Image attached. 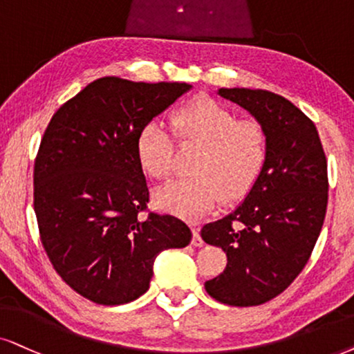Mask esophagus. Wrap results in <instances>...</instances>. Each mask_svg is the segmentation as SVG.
<instances>
[{
	"instance_id": "esophagus-1",
	"label": "esophagus",
	"mask_w": 354,
	"mask_h": 354,
	"mask_svg": "<svg viewBox=\"0 0 354 354\" xmlns=\"http://www.w3.org/2000/svg\"><path fill=\"white\" fill-rule=\"evenodd\" d=\"M191 243L194 245V247H203V245H204L203 236H201L199 229L196 225H192V240H191Z\"/></svg>"
}]
</instances>
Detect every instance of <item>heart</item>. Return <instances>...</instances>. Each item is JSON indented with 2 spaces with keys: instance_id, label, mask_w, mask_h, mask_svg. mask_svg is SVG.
Wrapping results in <instances>:
<instances>
[{
  "instance_id": "b5f03b06",
  "label": "heart",
  "mask_w": 354,
  "mask_h": 354,
  "mask_svg": "<svg viewBox=\"0 0 354 354\" xmlns=\"http://www.w3.org/2000/svg\"><path fill=\"white\" fill-rule=\"evenodd\" d=\"M173 132L181 145L201 147L192 160L194 176L173 180L153 194L160 209L181 217L207 212L223 199H243L257 186L270 160V138L258 120H240L210 97L187 102L173 114ZM162 120H149L138 132L136 153L147 176L163 180L173 169L174 137Z\"/></svg>"
}]
</instances>
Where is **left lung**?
Masks as SVG:
<instances>
[{
    "mask_svg": "<svg viewBox=\"0 0 354 354\" xmlns=\"http://www.w3.org/2000/svg\"><path fill=\"white\" fill-rule=\"evenodd\" d=\"M218 95L266 129L270 160L243 203L201 230L227 254L225 270L204 288L227 306L252 307L284 292L307 265L328 203L326 158L315 124L286 97L248 88Z\"/></svg>",
    "mask_w": 354,
    "mask_h": 354,
    "instance_id": "1",
    "label": "left lung"
}]
</instances>
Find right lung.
<instances>
[{"label": "right lung", "mask_w": 354, "mask_h": 354, "mask_svg": "<svg viewBox=\"0 0 354 354\" xmlns=\"http://www.w3.org/2000/svg\"><path fill=\"white\" fill-rule=\"evenodd\" d=\"M189 88L95 80L58 107L44 132L34 163L40 241L58 276L88 301H136L149 289L156 254L189 245L181 218L147 207L136 153L140 129Z\"/></svg>", "instance_id": "add662e5"}]
</instances>
